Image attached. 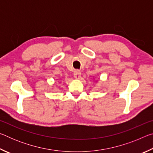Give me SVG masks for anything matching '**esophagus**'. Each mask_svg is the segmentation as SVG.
Masks as SVG:
<instances>
[{
	"instance_id": "esophagus-1",
	"label": "esophagus",
	"mask_w": 153,
	"mask_h": 153,
	"mask_svg": "<svg viewBox=\"0 0 153 153\" xmlns=\"http://www.w3.org/2000/svg\"><path fill=\"white\" fill-rule=\"evenodd\" d=\"M74 76L75 77V78L76 79H79L80 77H81V72L79 70H76L74 71Z\"/></svg>"
}]
</instances>
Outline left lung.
Masks as SVG:
<instances>
[{
	"label": "left lung",
	"mask_w": 153,
	"mask_h": 153,
	"mask_svg": "<svg viewBox=\"0 0 153 153\" xmlns=\"http://www.w3.org/2000/svg\"><path fill=\"white\" fill-rule=\"evenodd\" d=\"M96 82H97V81H96Z\"/></svg>",
	"instance_id": "left-lung-1"
}]
</instances>
